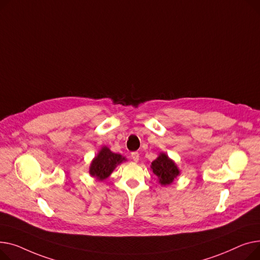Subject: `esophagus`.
Listing matches in <instances>:
<instances>
[{"mask_svg": "<svg viewBox=\"0 0 260 260\" xmlns=\"http://www.w3.org/2000/svg\"><path fill=\"white\" fill-rule=\"evenodd\" d=\"M131 158H132L134 161H139V159H140L139 152H132V153H131Z\"/></svg>", "mask_w": 260, "mask_h": 260, "instance_id": "esophagus-1", "label": "esophagus"}]
</instances>
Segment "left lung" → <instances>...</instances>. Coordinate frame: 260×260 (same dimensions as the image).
I'll list each match as a JSON object with an SVG mask.
<instances>
[{"label":"left lung","instance_id":"1","mask_svg":"<svg viewBox=\"0 0 260 260\" xmlns=\"http://www.w3.org/2000/svg\"><path fill=\"white\" fill-rule=\"evenodd\" d=\"M151 169L153 173L158 177L160 185H170L174 178L179 174L174 161H172L168 155L160 153V155L151 164Z\"/></svg>","mask_w":260,"mask_h":260}]
</instances>
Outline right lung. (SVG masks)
I'll return each instance as SVG.
<instances>
[{
  "instance_id": "add662e5",
  "label": "right lung",
  "mask_w": 260,
  "mask_h": 260,
  "mask_svg": "<svg viewBox=\"0 0 260 260\" xmlns=\"http://www.w3.org/2000/svg\"><path fill=\"white\" fill-rule=\"evenodd\" d=\"M126 160L125 157L120 154H116L111 152L107 147L102 148L98 156L91 162L90 174L96 177L99 180H104L108 177L114 168L121 161Z\"/></svg>"
}]
</instances>
